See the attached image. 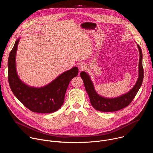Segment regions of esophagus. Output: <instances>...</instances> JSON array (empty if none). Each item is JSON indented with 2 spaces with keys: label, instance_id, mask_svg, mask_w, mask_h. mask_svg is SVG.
Listing matches in <instances>:
<instances>
[{
  "label": "esophagus",
  "instance_id": "esophagus-1",
  "mask_svg": "<svg viewBox=\"0 0 153 153\" xmlns=\"http://www.w3.org/2000/svg\"><path fill=\"white\" fill-rule=\"evenodd\" d=\"M79 68V71H80L86 70V68H87V65H86V64H85V63H82V64H81V65H80Z\"/></svg>",
  "mask_w": 153,
  "mask_h": 153
}]
</instances>
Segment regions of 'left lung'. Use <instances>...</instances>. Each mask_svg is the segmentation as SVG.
<instances>
[{"mask_svg":"<svg viewBox=\"0 0 153 153\" xmlns=\"http://www.w3.org/2000/svg\"><path fill=\"white\" fill-rule=\"evenodd\" d=\"M140 57L139 62V77L134 86L128 92L114 98H107L100 96L95 90L94 84L89 74L82 71L80 74L84 83L85 90L88 93L91 105L96 110L102 112H113L121 110L128 106L137 94L143 79L142 66V52L140 47L137 44Z\"/></svg>","mask_w":153,"mask_h":153,"instance_id":"left-lung-1","label":"left lung"}]
</instances>
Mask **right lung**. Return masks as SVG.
<instances>
[{
  "instance_id": "obj_1",
  "label": "right lung",
  "mask_w": 153,
  "mask_h": 153,
  "mask_svg": "<svg viewBox=\"0 0 153 153\" xmlns=\"http://www.w3.org/2000/svg\"><path fill=\"white\" fill-rule=\"evenodd\" d=\"M20 37L18 38L10 53L8 69L10 88L18 100L30 110L39 113L56 111L64 102L65 93L70 81L78 74V68L74 67L62 73L48 85L32 87L22 81L16 71V56Z\"/></svg>"
}]
</instances>
